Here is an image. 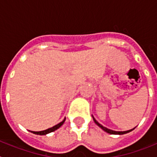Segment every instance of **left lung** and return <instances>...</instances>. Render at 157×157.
Instances as JSON below:
<instances>
[{"mask_svg": "<svg viewBox=\"0 0 157 157\" xmlns=\"http://www.w3.org/2000/svg\"><path fill=\"white\" fill-rule=\"evenodd\" d=\"M92 117H93V120H94V123H95L96 124H97V125L98 126V127H101V128L102 129V130H105V132L109 133V134H119V135H121V134H127V133L130 132V131H132V130H134V128H135V127H134V128L131 129V130H125V131H116V130H110V129H108V128H107V127H103V126L101 125V124H100V123H98V122L95 120V118H94V116H92Z\"/></svg>", "mask_w": 157, "mask_h": 157, "instance_id": "8db88e82", "label": "left lung"}]
</instances>
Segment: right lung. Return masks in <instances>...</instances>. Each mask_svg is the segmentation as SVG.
<instances>
[{
	"label": "right lung",
	"instance_id": "1",
	"mask_svg": "<svg viewBox=\"0 0 157 157\" xmlns=\"http://www.w3.org/2000/svg\"><path fill=\"white\" fill-rule=\"evenodd\" d=\"M65 120H66V118H64V119H63V120L62 122H60V123H58V124L55 125V126H54V127H51V128L47 129V130H41V131H30H30L31 133H33V134H39V135H45V134H49V133H51V132H53V131L56 130H57V129H59V127H60L62 125H63V123H64V122H65Z\"/></svg>",
	"mask_w": 157,
	"mask_h": 157
}]
</instances>
